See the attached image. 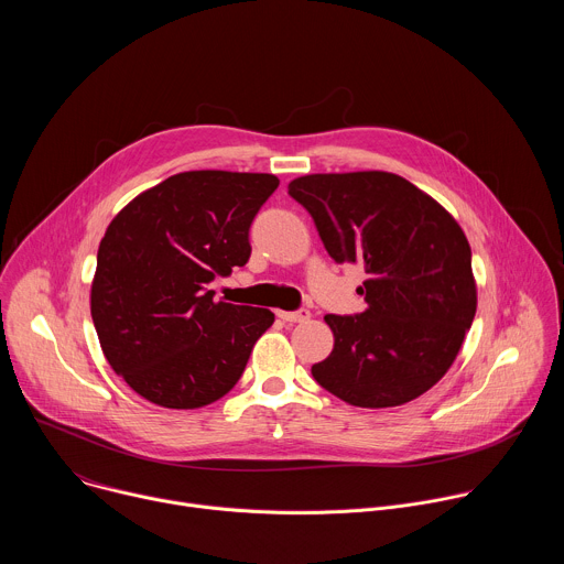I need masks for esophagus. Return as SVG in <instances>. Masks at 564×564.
<instances>
[{"label":"esophagus","mask_w":564,"mask_h":564,"mask_svg":"<svg viewBox=\"0 0 564 564\" xmlns=\"http://www.w3.org/2000/svg\"><path fill=\"white\" fill-rule=\"evenodd\" d=\"M276 314H279L283 321H288V324H303V321L310 318V310H305V307L294 310V312H283V310H279Z\"/></svg>","instance_id":"34e87169"}]
</instances>
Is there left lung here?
I'll return each instance as SVG.
<instances>
[{
  "label": "left lung",
  "mask_w": 564,
  "mask_h": 564,
  "mask_svg": "<svg viewBox=\"0 0 564 564\" xmlns=\"http://www.w3.org/2000/svg\"><path fill=\"white\" fill-rule=\"evenodd\" d=\"M337 263L364 265L368 307L328 314V359L312 366L321 388L361 409L401 406L435 386L473 324L470 248L455 218L406 178L388 172L312 174L288 185Z\"/></svg>",
  "instance_id": "left-lung-1"
}]
</instances>
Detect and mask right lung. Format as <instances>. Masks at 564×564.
Returning a JSON list of instances; mask_svg holds the SVG:
<instances>
[{
	"label": "right lung",
	"instance_id": "right-lung-1",
	"mask_svg": "<svg viewBox=\"0 0 564 564\" xmlns=\"http://www.w3.org/2000/svg\"><path fill=\"white\" fill-rule=\"evenodd\" d=\"M272 174L183 172L133 198L107 227L91 316L109 366L165 409H200L243 375L265 307L214 301L209 283L250 261V227Z\"/></svg>",
	"mask_w": 564,
	"mask_h": 564
}]
</instances>
